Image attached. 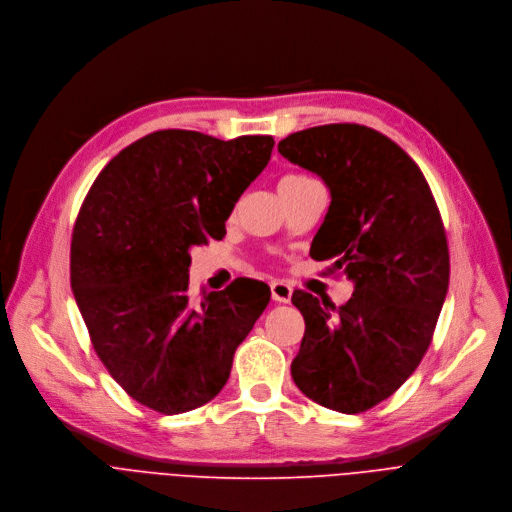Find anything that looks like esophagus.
Returning a JSON list of instances; mask_svg holds the SVG:
<instances>
[{"instance_id": "obj_1", "label": "esophagus", "mask_w": 512, "mask_h": 512, "mask_svg": "<svg viewBox=\"0 0 512 512\" xmlns=\"http://www.w3.org/2000/svg\"><path fill=\"white\" fill-rule=\"evenodd\" d=\"M270 294H272V300H276V302H290L292 286L282 280H276L270 284Z\"/></svg>"}]
</instances>
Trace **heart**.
I'll list each match as a JSON object with an SVG mask.
<instances>
[{
    "label": "heart",
    "instance_id": "b5f03b06",
    "mask_svg": "<svg viewBox=\"0 0 512 512\" xmlns=\"http://www.w3.org/2000/svg\"><path fill=\"white\" fill-rule=\"evenodd\" d=\"M304 179H309V177H304V175H286L282 181H280V185H288V183H298V181H304Z\"/></svg>",
    "mask_w": 512,
    "mask_h": 512
}]
</instances>
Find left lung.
Instances as JSON below:
<instances>
[{"label":"left lung","mask_w":512,"mask_h":512,"mask_svg":"<svg viewBox=\"0 0 512 512\" xmlns=\"http://www.w3.org/2000/svg\"><path fill=\"white\" fill-rule=\"evenodd\" d=\"M278 153L329 187L313 258L335 260L333 270L355 284L341 306L294 290L304 337L292 379L329 410L367 412L405 383L432 343L450 280L438 206L414 159L363 125L304 129Z\"/></svg>","instance_id":"8db88e82"}]
</instances>
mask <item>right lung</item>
I'll return each instance as SVG.
<instances>
[{"label": "right lung", "instance_id": "right-lung-1", "mask_svg": "<svg viewBox=\"0 0 512 512\" xmlns=\"http://www.w3.org/2000/svg\"><path fill=\"white\" fill-rule=\"evenodd\" d=\"M274 139L167 129L123 149L92 183L72 232L70 284L92 347L139 403L175 416L214 399L270 302L254 280L187 294L191 246L226 220L270 161Z\"/></svg>", "mask_w": 512, "mask_h": 512}]
</instances>
